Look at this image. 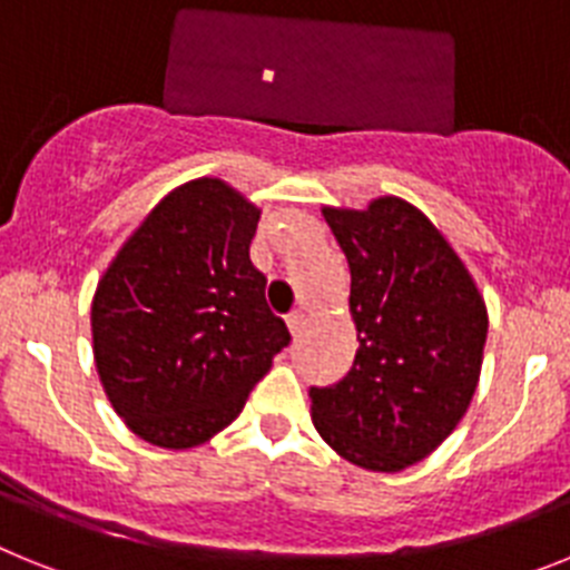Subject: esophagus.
I'll use <instances>...</instances> for the list:
<instances>
[{"label":"esophagus","instance_id":"1","mask_svg":"<svg viewBox=\"0 0 570 570\" xmlns=\"http://www.w3.org/2000/svg\"><path fill=\"white\" fill-rule=\"evenodd\" d=\"M304 324H306V313H304V309H292V313L286 315V326H289L292 335H298L301 330H304Z\"/></svg>","mask_w":570,"mask_h":570}]
</instances>
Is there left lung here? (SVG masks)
<instances>
[{
    "label": "left lung",
    "mask_w": 570,
    "mask_h": 570,
    "mask_svg": "<svg viewBox=\"0 0 570 570\" xmlns=\"http://www.w3.org/2000/svg\"><path fill=\"white\" fill-rule=\"evenodd\" d=\"M350 264L358 350L335 387H313V424L346 462L399 473L448 439L482 373L488 306L448 237L413 203L321 209Z\"/></svg>",
    "instance_id": "1"
}]
</instances>
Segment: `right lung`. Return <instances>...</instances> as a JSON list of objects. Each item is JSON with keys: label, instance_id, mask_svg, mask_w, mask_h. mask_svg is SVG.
Segmentation results:
<instances>
[{"label": "right lung", "instance_id": "add662e5", "mask_svg": "<svg viewBox=\"0 0 570 570\" xmlns=\"http://www.w3.org/2000/svg\"><path fill=\"white\" fill-rule=\"evenodd\" d=\"M261 209L220 177L168 191L128 235L91 301L94 364L142 442L189 450L235 422L289 344L249 244Z\"/></svg>", "mask_w": 570, "mask_h": 570}]
</instances>
